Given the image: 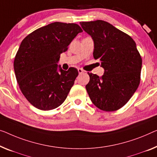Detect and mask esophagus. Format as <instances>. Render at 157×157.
Instances as JSON below:
<instances>
[{
  "label": "esophagus",
  "mask_w": 157,
  "mask_h": 157,
  "mask_svg": "<svg viewBox=\"0 0 157 157\" xmlns=\"http://www.w3.org/2000/svg\"><path fill=\"white\" fill-rule=\"evenodd\" d=\"M78 71L79 74H82V73H84V71H83L82 69H81V68H78Z\"/></svg>",
  "instance_id": "1"
}]
</instances>
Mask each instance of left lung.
<instances>
[{
    "instance_id": "left-lung-1",
    "label": "left lung",
    "mask_w": 157,
    "mask_h": 157,
    "mask_svg": "<svg viewBox=\"0 0 157 157\" xmlns=\"http://www.w3.org/2000/svg\"><path fill=\"white\" fill-rule=\"evenodd\" d=\"M94 41L93 56L104 69L102 77L88 72L86 90L97 108L114 111L129 101L138 87L142 58L134 40L104 20L79 22Z\"/></svg>"
}]
</instances>
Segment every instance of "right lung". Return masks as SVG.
Listing matches in <instances>:
<instances>
[{"mask_svg": "<svg viewBox=\"0 0 157 157\" xmlns=\"http://www.w3.org/2000/svg\"><path fill=\"white\" fill-rule=\"evenodd\" d=\"M82 29L74 23L56 22L39 28L25 37L14 60L21 92L36 108L48 111L64 102L78 70L63 71L58 65L60 53Z\"/></svg>", "mask_w": 157, "mask_h": 157, "instance_id": "1", "label": "right lung"}]
</instances>
